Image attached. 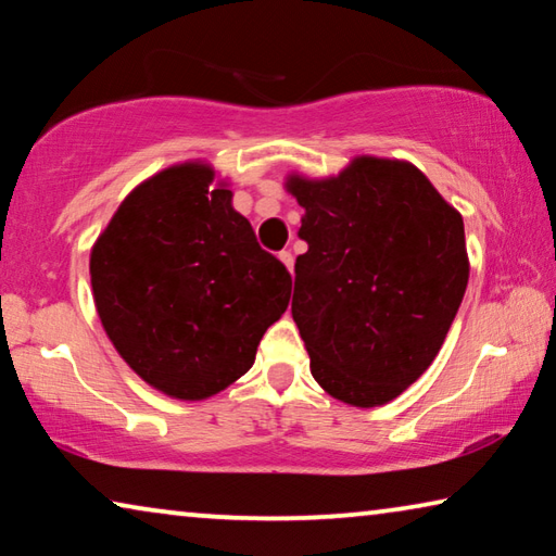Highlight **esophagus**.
Wrapping results in <instances>:
<instances>
[{
    "mask_svg": "<svg viewBox=\"0 0 556 556\" xmlns=\"http://www.w3.org/2000/svg\"><path fill=\"white\" fill-rule=\"evenodd\" d=\"M279 260L281 262H285V267L291 271V269H294V255H291V252L289 250H281L279 252Z\"/></svg>",
    "mask_w": 556,
    "mask_h": 556,
    "instance_id": "obj_1",
    "label": "esophagus"
}]
</instances>
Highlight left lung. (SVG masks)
Here are the masks:
<instances>
[{
  "label": "left lung",
  "mask_w": 556,
  "mask_h": 556,
  "mask_svg": "<svg viewBox=\"0 0 556 556\" xmlns=\"http://www.w3.org/2000/svg\"><path fill=\"white\" fill-rule=\"evenodd\" d=\"M308 244L291 316L331 397L375 407L434 361L468 285L464 218L417 166L361 156L341 176H291Z\"/></svg>",
  "instance_id": "obj_1"
}]
</instances>
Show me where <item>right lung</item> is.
I'll return each mask as SVG.
<instances>
[{
    "label": "right lung",
    "instance_id": "1",
    "mask_svg": "<svg viewBox=\"0 0 556 556\" xmlns=\"http://www.w3.org/2000/svg\"><path fill=\"white\" fill-rule=\"evenodd\" d=\"M213 176L181 164L137 186L90 255L112 345L178 400H205L242 378L291 296L289 269L260 248Z\"/></svg>",
    "mask_w": 556,
    "mask_h": 556
}]
</instances>
